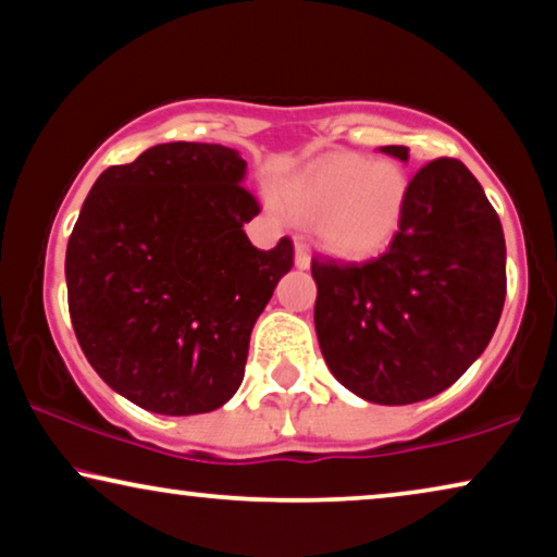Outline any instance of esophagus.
Returning <instances> with one entry per match:
<instances>
[{
  "label": "esophagus",
  "mask_w": 557,
  "mask_h": 557,
  "mask_svg": "<svg viewBox=\"0 0 557 557\" xmlns=\"http://www.w3.org/2000/svg\"><path fill=\"white\" fill-rule=\"evenodd\" d=\"M295 267H298V270H308L310 267L308 247L302 242H295Z\"/></svg>",
  "instance_id": "obj_1"
}]
</instances>
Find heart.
Listing matches in <instances>:
<instances>
[{
    "instance_id": "heart-1",
    "label": "heart",
    "mask_w": 557,
    "mask_h": 557,
    "mask_svg": "<svg viewBox=\"0 0 557 557\" xmlns=\"http://www.w3.org/2000/svg\"><path fill=\"white\" fill-rule=\"evenodd\" d=\"M300 219H315L318 242L341 259L380 255L395 239L407 201V173L392 160L331 154L283 188Z\"/></svg>"
}]
</instances>
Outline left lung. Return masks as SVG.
Returning <instances> with one entry per match:
<instances>
[{"mask_svg": "<svg viewBox=\"0 0 557 557\" xmlns=\"http://www.w3.org/2000/svg\"><path fill=\"white\" fill-rule=\"evenodd\" d=\"M382 152L407 160V147ZM315 333L331 374L376 405L441 395L484 354L507 295L502 221L456 158L407 185L395 239L369 262L313 257Z\"/></svg>", "mask_w": 557, "mask_h": 557, "instance_id": "left-lung-1", "label": "left lung"}]
</instances>
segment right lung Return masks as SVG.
Here are the masks:
<instances>
[{"instance_id": "add662e5", "label": "right lung", "mask_w": 557, "mask_h": 557, "mask_svg": "<svg viewBox=\"0 0 557 557\" xmlns=\"http://www.w3.org/2000/svg\"><path fill=\"white\" fill-rule=\"evenodd\" d=\"M247 162L224 145L168 143L111 165L65 251L69 310L88 364L160 414L211 412L244 380L249 336L293 242L257 249Z\"/></svg>"}]
</instances>
